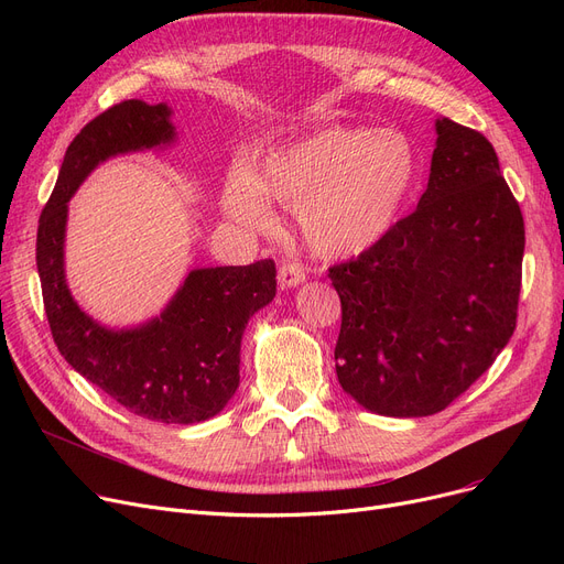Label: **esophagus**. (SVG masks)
<instances>
[{
	"instance_id": "1",
	"label": "esophagus",
	"mask_w": 564,
	"mask_h": 564,
	"mask_svg": "<svg viewBox=\"0 0 564 564\" xmlns=\"http://www.w3.org/2000/svg\"><path fill=\"white\" fill-rule=\"evenodd\" d=\"M306 281V270L300 262H283L279 267V283L281 288H294Z\"/></svg>"
}]
</instances>
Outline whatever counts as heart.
<instances>
[{
	"mask_svg": "<svg viewBox=\"0 0 564 564\" xmlns=\"http://www.w3.org/2000/svg\"><path fill=\"white\" fill-rule=\"evenodd\" d=\"M421 181V153L402 130L327 128L264 160L256 177L235 171L224 189L226 213L270 228L267 198L300 210L311 247L351 256L387 235Z\"/></svg>",
	"mask_w": 564,
	"mask_h": 564,
	"instance_id": "b5f03b06",
	"label": "heart"
}]
</instances>
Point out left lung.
<instances>
[{"label": "left lung", "mask_w": 564, "mask_h": 564, "mask_svg": "<svg viewBox=\"0 0 564 564\" xmlns=\"http://www.w3.org/2000/svg\"><path fill=\"white\" fill-rule=\"evenodd\" d=\"M419 207L329 267L340 297L336 375L366 409L432 416L480 379L517 329L525 230L494 145L436 121Z\"/></svg>", "instance_id": "obj_1"}]
</instances>
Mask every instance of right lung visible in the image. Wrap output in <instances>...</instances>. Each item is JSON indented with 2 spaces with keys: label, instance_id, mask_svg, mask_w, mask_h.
Instances as JSON below:
<instances>
[{
  "label": "right lung",
  "instance_id": "obj_1",
  "mask_svg": "<svg viewBox=\"0 0 564 564\" xmlns=\"http://www.w3.org/2000/svg\"><path fill=\"white\" fill-rule=\"evenodd\" d=\"M171 139L166 105L123 100L86 123L41 213L36 264L62 357L134 416L189 425L213 419L237 391L247 322L276 294L274 260L189 272L166 311L132 332H109L84 315L64 276L68 198L84 177L111 155Z\"/></svg>",
  "mask_w": 564,
  "mask_h": 564
}]
</instances>
